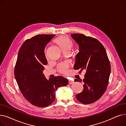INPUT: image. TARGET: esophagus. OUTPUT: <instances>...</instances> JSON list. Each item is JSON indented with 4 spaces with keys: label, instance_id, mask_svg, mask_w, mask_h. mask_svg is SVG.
<instances>
[{
    "label": "esophagus",
    "instance_id": "obj_1",
    "mask_svg": "<svg viewBox=\"0 0 126 126\" xmlns=\"http://www.w3.org/2000/svg\"><path fill=\"white\" fill-rule=\"evenodd\" d=\"M74 83H75V82H74V81H71V80H69V82H68V83H69V84H74Z\"/></svg>",
    "mask_w": 126,
    "mask_h": 126
}]
</instances>
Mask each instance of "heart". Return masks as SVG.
I'll return each instance as SVG.
<instances>
[{"mask_svg": "<svg viewBox=\"0 0 126 126\" xmlns=\"http://www.w3.org/2000/svg\"><path fill=\"white\" fill-rule=\"evenodd\" d=\"M55 43L59 46L63 52L70 50L73 46L72 41L68 37L65 36L58 37L55 40ZM58 70L61 73L66 74L68 72V66L66 64H60L58 66Z\"/></svg>", "mask_w": 126, "mask_h": 126, "instance_id": "1", "label": "heart"}]
</instances>
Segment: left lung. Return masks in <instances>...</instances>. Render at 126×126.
Here are the masks:
<instances>
[{
    "instance_id": "1",
    "label": "left lung",
    "mask_w": 126,
    "mask_h": 126,
    "mask_svg": "<svg viewBox=\"0 0 126 126\" xmlns=\"http://www.w3.org/2000/svg\"><path fill=\"white\" fill-rule=\"evenodd\" d=\"M71 37L79 48L74 69L86 71L83 90L76 97L84 104L94 103L103 95L108 84L111 67L107 52L102 44L95 38L81 34H71ZM75 81L80 82L77 79Z\"/></svg>"
}]
</instances>
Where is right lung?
<instances>
[{"mask_svg":"<svg viewBox=\"0 0 126 126\" xmlns=\"http://www.w3.org/2000/svg\"><path fill=\"white\" fill-rule=\"evenodd\" d=\"M54 35H38L26 40L20 48L14 70L15 78L22 94L30 103L47 107L55 100L58 88L67 85L62 76L46 79L43 71L47 65L44 49Z\"/></svg>","mask_w":126,"mask_h":126,"instance_id":"1","label":"right lung"}]
</instances>
